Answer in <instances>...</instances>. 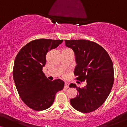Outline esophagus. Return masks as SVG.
<instances>
[{
  "mask_svg": "<svg viewBox=\"0 0 127 127\" xmlns=\"http://www.w3.org/2000/svg\"><path fill=\"white\" fill-rule=\"evenodd\" d=\"M65 88H69V84H68V83H65Z\"/></svg>",
  "mask_w": 127,
  "mask_h": 127,
  "instance_id": "obj_1",
  "label": "esophagus"
}]
</instances>
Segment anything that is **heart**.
<instances>
[{
	"mask_svg": "<svg viewBox=\"0 0 127 127\" xmlns=\"http://www.w3.org/2000/svg\"><path fill=\"white\" fill-rule=\"evenodd\" d=\"M65 50H66V49H65Z\"/></svg>",
	"mask_w": 127,
	"mask_h": 127,
	"instance_id": "heart-1",
	"label": "heart"
}]
</instances>
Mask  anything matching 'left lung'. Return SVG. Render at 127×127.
Returning a JSON list of instances; mask_svg holds the SVG:
<instances>
[{"mask_svg": "<svg viewBox=\"0 0 127 127\" xmlns=\"http://www.w3.org/2000/svg\"><path fill=\"white\" fill-rule=\"evenodd\" d=\"M65 41L75 55L76 79L87 83L82 88L73 83L69 85L79 91L76 97L70 100L71 105L79 112H93L105 102L112 90L114 82L112 60L102 46L93 41L83 39Z\"/></svg>", "mask_w": 127, "mask_h": 127, "instance_id": "obj_1", "label": "left lung"}]
</instances>
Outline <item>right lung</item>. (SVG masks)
<instances>
[{
    "label": "right lung",
    "mask_w": 127,
    "mask_h": 127,
    "mask_svg": "<svg viewBox=\"0 0 127 127\" xmlns=\"http://www.w3.org/2000/svg\"><path fill=\"white\" fill-rule=\"evenodd\" d=\"M62 41L34 40L24 46L15 59L13 76L15 87L22 101L33 110H44L50 107L55 94L64 87V81H50L42 71L46 65L47 53L57 48Z\"/></svg>",
    "instance_id": "add662e5"
}]
</instances>
